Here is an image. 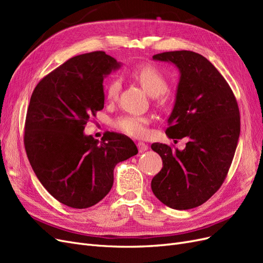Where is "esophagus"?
Segmentation results:
<instances>
[{
	"label": "esophagus",
	"mask_w": 263,
	"mask_h": 263,
	"mask_svg": "<svg viewBox=\"0 0 263 263\" xmlns=\"http://www.w3.org/2000/svg\"><path fill=\"white\" fill-rule=\"evenodd\" d=\"M137 147H138L139 153H144V151L148 150V145H146L145 142H142V141H139V142H138Z\"/></svg>",
	"instance_id": "1"
}]
</instances>
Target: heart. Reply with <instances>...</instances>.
I'll use <instances>...</instances> for the list:
<instances>
[{
	"instance_id": "1",
	"label": "heart",
	"mask_w": 263,
	"mask_h": 263,
	"mask_svg": "<svg viewBox=\"0 0 263 263\" xmlns=\"http://www.w3.org/2000/svg\"><path fill=\"white\" fill-rule=\"evenodd\" d=\"M130 77L138 82L151 97H158L168 90V80L157 67L146 65L130 71ZM121 90V81L116 77H110L104 85V97L107 102H114ZM150 119L147 116L126 114L113 121V127L118 132L132 137L142 138L148 135Z\"/></svg>"
}]
</instances>
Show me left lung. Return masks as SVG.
Returning <instances> with one entry per match:
<instances>
[{"label": "left lung", "instance_id": "left-lung-1", "mask_svg": "<svg viewBox=\"0 0 263 263\" xmlns=\"http://www.w3.org/2000/svg\"><path fill=\"white\" fill-rule=\"evenodd\" d=\"M180 70L176 104L168 118L169 138L189 141L184 150L155 142L162 169L151 181L159 201L174 210L202 205L224 183L240 134L238 103L229 84L202 54L189 50L157 53Z\"/></svg>", "mask_w": 263, "mask_h": 263}]
</instances>
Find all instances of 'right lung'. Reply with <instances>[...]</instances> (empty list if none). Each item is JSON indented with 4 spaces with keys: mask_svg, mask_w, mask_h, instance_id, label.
Wrapping results in <instances>:
<instances>
[{
    "mask_svg": "<svg viewBox=\"0 0 263 263\" xmlns=\"http://www.w3.org/2000/svg\"><path fill=\"white\" fill-rule=\"evenodd\" d=\"M121 65L104 51L70 58L44 77L31 94L24 145L38 180L59 201L87 209L113 186L115 165L137 155L134 141L108 133L101 141L83 134L104 107L103 79Z\"/></svg>",
    "mask_w": 263,
    "mask_h": 263,
    "instance_id": "right-lung-1",
    "label": "right lung"
}]
</instances>
